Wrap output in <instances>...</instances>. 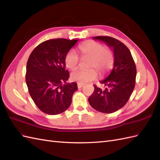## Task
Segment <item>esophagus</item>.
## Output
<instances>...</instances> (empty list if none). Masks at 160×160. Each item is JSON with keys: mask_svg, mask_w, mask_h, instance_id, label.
<instances>
[{"mask_svg": "<svg viewBox=\"0 0 160 160\" xmlns=\"http://www.w3.org/2000/svg\"><path fill=\"white\" fill-rule=\"evenodd\" d=\"M83 84H81V83H77V87H78V88H81L83 87Z\"/></svg>", "mask_w": 160, "mask_h": 160, "instance_id": "34e87169", "label": "esophagus"}]
</instances>
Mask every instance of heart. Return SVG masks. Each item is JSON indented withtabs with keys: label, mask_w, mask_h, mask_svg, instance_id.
Returning a JSON list of instances; mask_svg holds the SVG:
<instances>
[{
	"label": "heart",
	"mask_w": 160,
	"mask_h": 160,
	"mask_svg": "<svg viewBox=\"0 0 160 160\" xmlns=\"http://www.w3.org/2000/svg\"><path fill=\"white\" fill-rule=\"evenodd\" d=\"M78 49L83 57H89L88 62L89 69H77L71 74V79L78 83L84 84L93 81L97 77V71L103 76L112 68L114 63L113 53L101 43L89 41L78 47ZM79 57L75 50H69L65 55V63L67 68L73 70L77 68ZM94 68L96 70L93 69Z\"/></svg>",
	"instance_id": "b5f03b06"
}]
</instances>
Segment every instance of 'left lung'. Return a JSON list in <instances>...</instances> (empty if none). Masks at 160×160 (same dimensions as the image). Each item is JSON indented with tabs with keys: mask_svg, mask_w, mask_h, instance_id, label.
Masks as SVG:
<instances>
[{
	"mask_svg": "<svg viewBox=\"0 0 160 160\" xmlns=\"http://www.w3.org/2000/svg\"><path fill=\"white\" fill-rule=\"evenodd\" d=\"M93 38L104 42L113 50L114 63L109 75L100 81L106 88L103 90L94 85L88 101L95 110L111 113L123 108L129 100L135 84L136 67L130 51L119 40L105 36Z\"/></svg>",
	"mask_w": 160,
	"mask_h": 160,
	"instance_id": "1",
	"label": "left lung"
}]
</instances>
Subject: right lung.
<instances>
[{
  "label": "right lung",
  "instance_id": "add662e5",
  "mask_svg": "<svg viewBox=\"0 0 160 160\" xmlns=\"http://www.w3.org/2000/svg\"><path fill=\"white\" fill-rule=\"evenodd\" d=\"M77 41L47 40L38 45L28 58L26 72L28 92L38 108L45 113L60 114L71 104L77 85L75 82L66 83L69 72L65 70V57Z\"/></svg>",
  "mask_w": 160,
  "mask_h": 160
}]
</instances>
